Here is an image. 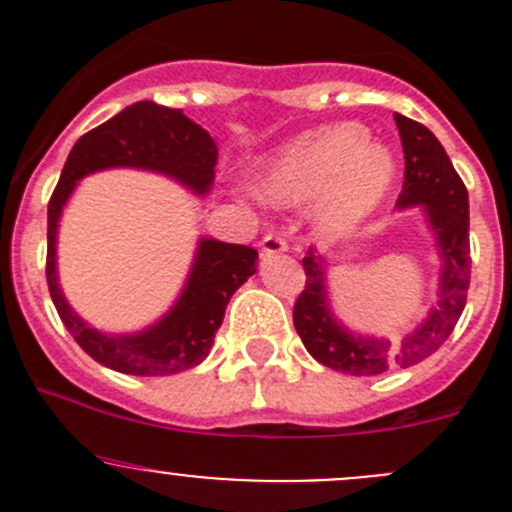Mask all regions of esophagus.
I'll use <instances>...</instances> for the list:
<instances>
[{"mask_svg":"<svg viewBox=\"0 0 512 512\" xmlns=\"http://www.w3.org/2000/svg\"><path fill=\"white\" fill-rule=\"evenodd\" d=\"M262 252L265 255H282V252H287V235L270 232V235L262 237Z\"/></svg>","mask_w":512,"mask_h":512,"instance_id":"esophagus-1","label":"esophagus"}]
</instances>
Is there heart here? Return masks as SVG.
<instances>
[{
    "mask_svg": "<svg viewBox=\"0 0 512 512\" xmlns=\"http://www.w3.org/2000/svg\"><path fill=\"white\" fill-rule=\"evenodd\" d=\"M394 175L391 153L369 143L361 123H337L289 146L272 163L265 193L280 203L319 198V225L329 235H344L384 200Z\"/></svg>",
    "mask_w": 512,
    "mask_h": 512,
    "instance_id": "obj_1",
    "label": "heart"
}]
</instances>
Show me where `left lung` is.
<instances>
[{
    "label": "left lung",
    "mask_w": 512,
    "mask_h": 512,
    "mask_svg": "<svg viewBox=\"0 0 512 512\" xmlns=\"http://www.w3.org/2000/svg\"><path fill=\"white\" fill-rule=\"evenodd\" d=\"M404 146V188L399 208L423 205L438 250H441V299L416 332L406 334L401 344L386 339L359 337L347 332L329 312L324 287L322 257L312 250L302 260L304 289L294 302V329L307 352L329 366L352 376H374L386 369H409L431 356L451 337L453 327L466 307L471 285V237H468V190L453 168L438 138L423 123L394 113Z\"/></svg>",
    "instance_id": "left-lung-1"
}]
</instances>
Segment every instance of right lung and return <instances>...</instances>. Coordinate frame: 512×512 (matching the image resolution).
Returning a JSON list of instances; mask_svg holds the SVG:
<instances>
[{
  "label": "right lung",
  "mask_w": 512,
  "mask_h": 512,
  "mask_svg": "<svg viewBox=\"0 0 512 512\" xmlns=\"http://www.w3.org/2000/svg\"><path fill=\"white\" fill-rule=\"evenodd\" d=\"M218 146L205 128L183 116L180 108L138 101L111 121L84 133L71 148L61 178L49 200L46 225V285L61 322L81 349L98 364L133 376H168L193 369L213 347L235 289L255 275L257 250L200 240L193 272L175 307L133 337H111L81 322L66 304L56 282V225L76 180L94 170L146 168L170 175L195 193H208L215 178Z\"/></svg>",
  "instance_id": "add662e5"
}]
</instances>
